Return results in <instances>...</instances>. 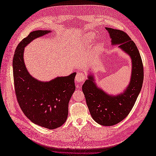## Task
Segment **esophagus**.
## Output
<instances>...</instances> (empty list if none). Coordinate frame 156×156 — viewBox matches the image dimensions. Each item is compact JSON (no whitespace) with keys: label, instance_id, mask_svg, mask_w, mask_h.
I'll list each match as a JSON object with an SVG mask.
<instances>
[{"label":"esophagus","instance_id":"1","mask_svg":"<svg viewBox=\"0 0 156 156\" xmlns=\"http://www.w3.org/2000/svg\"><path fill=\"white\" fill-rule=\"evenodd\" d=\"M85 75H84V73L82 72H78L76 75V76H75V81H76L77 83H82L85 80Z\"/></svg>","mask_w":156,"mask_h":156}]
</instances>
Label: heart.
<instances>
[{
  "label": "heart",
  "mask_w": 156,
  "mask_h": 156,
  "mask_svg": "<svg viewBox=\"0 0 156 156\" xmlns=\"http://www.w3.org/2000/svg\"><path fill=\"white\" fill-rule=\"evenodd\" d=\"M94 40V37L92 35H87L84 37V41H85L86 43L90 44Z\"/></svg>",
  "instance_id": "b5f03b06"
}]
</instances>
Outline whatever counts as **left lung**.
<instances>
[{
    "label": "left lung",
    "mask_w": 156,
    "mask_h": 156,
    "mask_svg": "<svg viewBox=\"0 0 156 156\" xmlns=\"http://www.w3.org/2000/svg\"><path fill=\"white\" fill-rule=\"evenodd\" d=\"M111 38V44L119 45L131 59L130 82L123 92L116 96L108 94L94 82L93 75L82 87L87 104L92 119L102 126H111L123 120L129 115L143 86L144 70L142 59L135 44L126 32L106 27Z\"/></svg>",
    "instance_id": "obj_1"
}]
</instances>
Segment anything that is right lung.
<instances>
[{"label":"right lung","instance_id":"add662e5","mask_svg":"<svg viewBox=\"0 0 156 156\" xmlns=\"http://www.w3.org/2000/svg\"><path fill=\"white\" fill-rule=\"evenodd\" d=\"M49 32L41 30L31 32L18 44L13 59V73L17 100L23 113L33 123L54 129L67 119L68 103L75 90L76 73L48 82L40 81L30 75L23 60L25 47Z\"/></svg>","mask_w":156,"mask_h":156}]
</instances>
